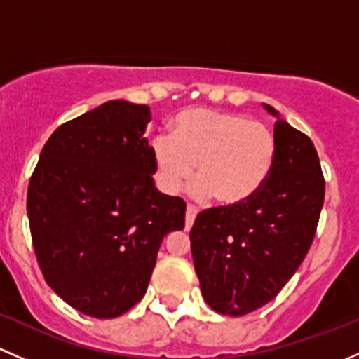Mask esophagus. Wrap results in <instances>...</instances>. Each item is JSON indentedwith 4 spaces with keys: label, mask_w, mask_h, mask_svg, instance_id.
<instances>
[{
    "label": "esophagus",
    "mask_w": 359,
    "mask_h": 359,
    "mask_svg": "<svg viewBox=\"0 0 359 359\" xmlns=\"http://www.w3.org/2000/svg\"><path fill=\"white\" fill-rule=\"evenodd\" d=\"M197 212H198L197 207L191 205V204L187 205V230H190V228H191V224H194Z\"/></svg>",
    "instance_id": "34e87169"
}]
</instances>
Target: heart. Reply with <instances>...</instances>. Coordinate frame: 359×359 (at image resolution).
<instances>
[{
	"label": "heart",
	"instance_id": "obj_1",
	"mask_svg": "<svg viewBox=\"0 0 359 359\" xmlns=\"http://www.w3.org/2000/svg\"><path fill=\"white\" fill-rule=\"evenodd\" d=\"M275 136L261 121L210 109H188L171 124V138L152 143L155 178L176 194L194 175L197 195L212 194L219 204L236 205L261 190L275 162Z\"/></svg>",
	"mask_w": 359,
	"mask_h": 359
}]
</instances>
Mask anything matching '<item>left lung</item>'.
Here are the masks:
<instances>
[{
  "label": "left lung",
  "mask_w": 359,
  "mask_h": 359,
  "mask_svg": "<svg viewBox=\"0 0 359 359\" xmlns=\"http://www.w3.org/2000/svg\"><path fill=\"white\" fill-rule=\"evenodd\" d=\"M273 136L275 162L261 190L242 204L202 210L191 226L202 295L221 315H247L275 299L315 238L325 198L315 145L280 117Z\"/></svg>",
  "instance_id": "obj_1"
}]
</instances>
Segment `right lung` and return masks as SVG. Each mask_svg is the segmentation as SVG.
<instances>
[{
    "mask_svg": "<svg viewBox=\"0 0 359 359\" xmlns=\"http://www.w3.org/2000/svg\"><path fill=\"white\" fill-rule=\"evenodd\" d=\"M147 105L110 100L58 126L27 190L44 280L88 316L124 315L145 295L162 238L187 204L155 188Z\"/></svg>",
    "mask_w": 359,
    "mask_h": 359,
    "instance_id": "right-lung-1",
    "label": "right lung"
}]
</instances>
